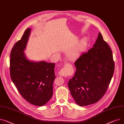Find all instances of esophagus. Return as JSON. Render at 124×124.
Wrapping results in <instances>:
<instances>
[{
	"label": "esophagus",
	"instance_id": "obj_1",
	"mask_svg": "<svg viewBox=\"0 0 124 124\" xmlns=\"http://www.w3.org/2000/svg\"><path fill=\"white\" fill-rule=\"evenodd\" d=\"M70 64H67L66 65H65V66L62 68L59 71V75L61 76H66L68 75L69 74V70L68 68H69Z\"/></svg>",
	"mask_w": 124,
	"mask_h": 124
}]
</instances>
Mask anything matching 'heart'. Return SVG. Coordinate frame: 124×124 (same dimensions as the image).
Segmentation results:
<instances>
[{"label":"heart","instance_id":"b5f03b06","mask_svg":"<svg viewBox=\"0 0 124 124\" xmlns=\"http://www.w3.org/2000/svg\"><path fill=\"white\" fill-rule=\"evenodd\" d=\"M88 44L89 40L87 37L82 39L73 48L71 53V56L73 57L79 56L86 50Z\"/></svg>","mask_w":124,"mask_h":124}]
</instances>
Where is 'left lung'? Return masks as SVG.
I'll return each instance as SVG.
<instances>
[{
	"instance_id": "1",
	"label": "left lung",
	"mask_w": 124,
	"mask_h": 124,
	"mask_svg": "<svg viewBox=\"0 0 124 124\" xmlns=\"http://www.w3.org/2000/svg\"><path fill=\"white\" fill-rule=\"evenodd\" d=\"M74 65L76 72L68 82L72 96L81 106L97 102L106 93L115 69L112 50L100 32L93 47Z\"/></svg>"
}]
</instances>
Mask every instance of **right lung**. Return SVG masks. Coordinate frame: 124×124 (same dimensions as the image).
I'll list each match as a JSON object with an SVG mask.
<instances>
[{"label":"right lung","instance_id":"obj_1","mask_svg":"<svg viewBox=\"0 0 124 124\" xmlns=\"http://www.w3.org/2000/svg\"><path fill=\"white\" fill-rule=\"evenodd\" d=\"M31 29L25 31L10 53V77L19 93L27 102L37 106L46 104L53 95L55 63L28 60L24 53Z\"/></svg>","mask_w":124,"mask_h":124}]
</instances>
